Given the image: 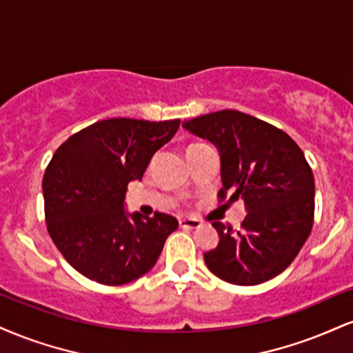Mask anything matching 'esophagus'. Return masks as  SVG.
<instances>
[{"mask_svg": "<svg viewBox=\"0 0 353 353\" xmlns=\"http://www.w3.org/2000/svg\"><path fill=\"white\" fill-rule=\"evenodd\" d=\"M201 222H199V220H195V219H182V220H179V227L181 228H189V230H195V228H199L201 227Z\"/></svg>", "mask_w": 353, "mask_h": 353, "instance_id": "34e87169", "label": "esophagus"}]
</instances>
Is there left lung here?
<instances>
[{
	"label": "left lung",
	"mask_w": 353,
	"mask_h": 353,
	"mask_svg": "<svg viewBox=\"0 0 353 353\" xmlns=\"http://www.w3.org/2000/svg\"><path fill=\"white\" fill-rule=\"evenodd\" d=\"M182 128L217 148L220 197L245 201L241 230L214 222L219 245L203 253L215 276L254 286L283 273L307 240L314 220V176L284 131L236 110L185 120Z\"/></svg>",
	"instance_id": "left-lung-1"
}]
</instances>
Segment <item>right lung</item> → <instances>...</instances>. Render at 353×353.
<instances>
[{
  "instance_id": "obj_1",
  "label": "right lung",
  "mask_w": 353,
  "mask_h": 353,
  "mask_svg": "<svg viewBox=\"0 0 353 353\" xmlns=\"http://www.w3.org/2000/svg\"><path fill=\"white\" fill-rule=\"evenodd\" d=\"M181 120H103L70 136L42 181L49 235L85 278L120 286L146 274L177 230L172 215L126 210L131 181H141L154 152Z\"/></svg>"
}]
</instances>
